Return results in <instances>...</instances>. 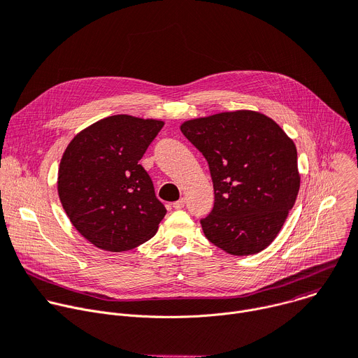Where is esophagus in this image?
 Returning <instances> with one entry per match:
<instances>
[{
  "label": "esophagus",
  "mask_w": 358,
  "mask_h": 358,
  "mask_svg": "<svg viewBox=\"0 0 358 358\" xmlns=\"http://www.w3.org/2000/svg\"><path fill=\"white\" fill-rule=\"evenodd\" d=\"M184 206H185V200H184V199H180L178 201L173 203V207H174L176 210H181Z\"/></svg>",
  "instance_id": "esophagus-1"
}]
</instances>
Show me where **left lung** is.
Segmentation results:
<instances>
[{
    "instance_id": "left-lung-1",
    "label": "left lung",
    "mask_w": 358,
    "mask_h": 358,
    "mask_svg": "<svg viewBox=\"0 0 358 358\" xmlns=\"http://www.w3.org/2000/svg\"><path fill=\"white\" fill-rule=\"evenodd\" d=\"M180 128L210 167L214 207L201 220L208 241L233 255L267 248L300 189L296 144L274 120L250 110L188 120Z\"/></svg>"
}]
</instances>
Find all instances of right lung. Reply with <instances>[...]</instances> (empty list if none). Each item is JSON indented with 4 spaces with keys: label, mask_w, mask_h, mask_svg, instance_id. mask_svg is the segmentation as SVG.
Instances as JSON below:
<instances>
[{
    "label": "right lung",
    "mask_w": 358,
    "mask_h": 358,
    "mask_svg": "<svg viewBox=\"0 0 358 358\" xmlns=\"http://www.w3.org/2000/svg\"><path fill=\"white\" fill-rule=\"evenodd\" d=\"M164 121L111 115L80 131L62 154L58 196L76 230L120 252L148 241L167 210L138 161Z\"/></svg>",
    "instance_id": "add662e5"
}]
</instances>
